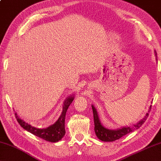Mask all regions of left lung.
Here are the masks:
<instances>
[{
  "mask_svg": "<svg viewBox=\"0 0 161 161\" xmlns=\"http://www.w3.org/2000/svg\"><path fill=\"white\" fill-rule=\"evenodd\" d=\"M156 55L157 54L155 53V55ZM92 109L93 113V120H94L95 125V133L98 139L101 141H103V142H113V141L119 140V138L123 137V136L127 135L128 133H130L135 130H137L138 128H140L141 126L142 125V124L146 121L147 118L148 117V115H149V114L147 113L145 118H143L140 122L137 124V125H135L134 127H125L117 130H108L104 127H103V125H101L99 119H98L97 112H96L95 107L93 105ZM150 109H151V106H150Z\"/></svg>",
  "mask_w": 161,
  "mask_h": 161,
  "instance_id": "left-lung-1",
  "label": "left lung"
}]
</instances>
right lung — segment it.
I'll use <instances>...</instances> for the list:
<instances>
[{"label": "right lung", "instance_id": "1", "mask_svg": "<svg viewBox=\"0 0 161 161\" xmlns=\"http://www.w3.org/2000/svg\"><path fill=\"white\" fill-rule=\"evenodd\" d=\"M74 96H70L65 100L63 105V110L62 112L60 117H59L58 120L54 124V125L49 126V127L45 128V129H38L29 125V124L24 122L21 119L18 117L16 114H15L17 122H19L21 127L24 128L28 132H31V134L35 136L42 138L46 141L51 142H56L60 140L64 137L65 134V118L66 112L68 110L69 106L71 104L72 101H73Z\"/></svg>", "mask_w": 161, "mask_h": 161}]
</instances>
